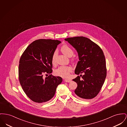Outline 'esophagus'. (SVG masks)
<instances>
[{
	"label": "esophagus",
	"instance_id": "34e87169",
	"mask_svg": "<svg viewBox=\"0 0 127 127\" xmlns=\"http://www.w3.org/2000/svg\"><path fill=\"white\" fill-rule=\"evenodd\" d=\"M65 82H71V80L70 79H65Z\"/></svg>",
	"mask_w": 127,
	"mask_h": 127
}]
</instances>
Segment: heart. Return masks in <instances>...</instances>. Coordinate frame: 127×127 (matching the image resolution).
<instances>
[{
  "label": "heart",
  "instance_id": "obj_1",
  "mask_svg": "<svg viewBox=\"0 0 127 127\" xmlns=\"http://www.w3.org/2000/svg\"><path fill=\"white\" fill-rule=\"evenodd\" d=\"M62 52L68 57H71L74 54L73 49L67 45H63L61 47ZM57 56V51H55L53 54L52 57V63L53 64L56 63V59ZM72 71V68L69 66H62L56 69L54 73L56 75L61 77L62 78H67L69 76L70 73Z\"/></svg>",
  "mask_w": 127,
  "mask_h": 127
}]
</instances>
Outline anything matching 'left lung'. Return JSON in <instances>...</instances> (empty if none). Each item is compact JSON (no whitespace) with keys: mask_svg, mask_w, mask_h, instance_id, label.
Listing matches in <instances>:
<instances>
[{"mask_svg":"<svg viewBox=\"0 0 127 127\" xmlns=\"http://www.w3.org/2000/svg\"><path fill=\"white\" fill-rule=\"evenodd\" d=\"M76 49L79 61L75 70L78 76L73 81L77 83L75 94L83 99L97 96L106 76L105 60L103 50L88 38L77 36L65 39ZM81 78H80V77Z\"/></svg>","mask_w":127,"mask_h":127,"instance_id":"obj_1","label":"left lung"}]
</instances>
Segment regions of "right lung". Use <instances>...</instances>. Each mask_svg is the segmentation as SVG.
Returning a JSON list of instances; mask_svg holds the SVG:
<instances>
[{
	"instance_id": "obj_1",
	"label": "right lung",
	"mask_w": 127,
	"mask_h": 127,
	"mask_svg": "<svg viewBox=\"0 0 127 127\" xmlns=\"http://www.w3.org/2000/svg\"><path fill=\"white\" fill-rule=\"evenodd\" d=\"M60 43L57 40L38 39L28 45L21 57L19 81L25 94L34 102L50 100L62 82L61 77L51 74L53 54ZM48 74V77L43 78L44 74Z\"/></svg>"
}]
</instances>
